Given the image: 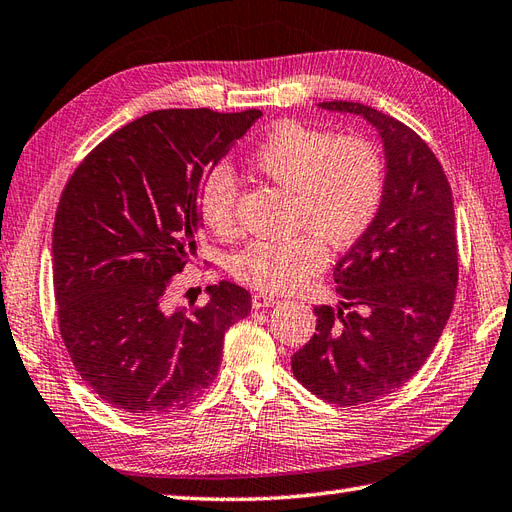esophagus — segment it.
<instances>
[{"label": "esophagus", "instance_id": "1", "mask_svg": "<svg viewBox=\"0 0 512 512\" xmlns=\"http://www.w3.org/2000/svg\"><path fill=\"white\" fill-rule=\"evenodd\" d=\"M254 308H271V306H278L280 304V297L276 295H269V293H256L252 299Z\"/></svg>", "mask_w": 512, "mask_h": 512}]
</instances>
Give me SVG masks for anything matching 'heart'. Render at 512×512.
<instances>
[{"instance_id":"1","label":"heart","mask_w":512,"mask_h":512,"mask_svg":"<svg viewBox=\"0 0 512 512\" xmlns=\"http://www.w3.org/2000/svg\"><path fill=\"white\" fill-rule=\"evenodd\" d=\"M254 169L293 195V230L286 241H254L230 260L232 276L254 289L289 291L343 252L376 221L384 197V160L360 134H332L299 121L273 126L252 154ZM204 226L232 239L239 232V182L226 165L210 169L197 189Z\"/></svg>"}]
</instances>
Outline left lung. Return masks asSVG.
Returning a JSON list of instances; mask_svg holds the SVG:
<instances>
[{"label":"left lung","mask_w":512,"mask_h":512,"mask_svg":"<svg viewBox=\"0 0 512 512\" xmlns=\"http://www.w3.org/2000/svg\"><path fill=\"white\" fill-rule=\"evenodd\" d=\"M384 141L386 180L373 226L334 267L343 308L315 306L317 334L291 358L293 376L330 404L380 400L423 367L450 319L458 284L452 186L421 136L358 102Z\"/></svg>","instance_id":"left-lung-1"}]
</instances>
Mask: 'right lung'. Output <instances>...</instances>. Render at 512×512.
Returning a JSON list of instances; mask_svg holds the SVG:
<instances>
[{
    "label": "right lung",
    "instance_id": "add662e5",
    "mask_svg": "<svg viewBox=\"0 0 512 512\" xmlns=\"http://www.w3.org/2000/svg\"><path fill=\"white\" fill-rule=\"evenodd\" d=\"M260 110H154L112 132L71 173L56 208L52 271L58 330L93 393L136 417L191 406L213 384L223 334L252 295L208 286L176 308L173 278L193 263L197 189Z\"/></svg>",
    "mask_w": 512,
    "mask_h": 512
}]
</instances>
